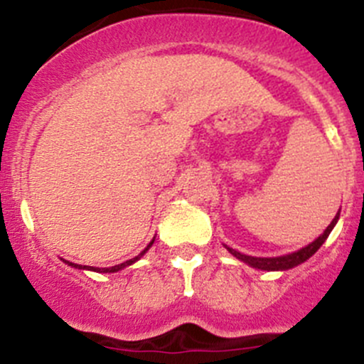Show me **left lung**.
I'll return each mask as SVG.
<instances>
[{"label":"left lung","instance_id":"obj_1","mask_svg":"<svg viewBox=\"0 0 364 364\" xmlns=\"http://www.w3.org/2000/svg\"><path fill=\"white\" fill-rule=\"evenodd\" d=\"M338 218H340V211L336 213V217L333 218V222H331L329 225H327L326 231L322 232V235L318 236V238L315 240V242H311L309 245L302 247L301 250H297V252H291V254H287V256H277V257H254V256H247V254H242L238 252V250L231 249V247L225 245V249L229 250V252L232 254L235 257H238L240 261H243V263H247L249 267L252 268H259V270H288V268H294L297 267V264L304 263L306 259H309V257L313 256V254L316 252V250L322 247V243L326 242L327 236L331 235V231H333V228L336 225Z\"/></svg>","mask_w":364,"mask_h":364}]
</instances>
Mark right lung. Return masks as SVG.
Listing matches in <instances>:
<instances>
[{
	"label": "right lung",
	"instance_id": "1",
	"mask_svg": "<svg viewBox=\"0 0 364 364\" xmlns=\"http://www.w3.org/2000/svg\"><path fill=\"white\" fill-rule=\"evenodd\" d=\"M153 243H154V238L151 240V243H149V245H147L146 249H144L142 252L139 254V256H135V257H133V259H128V261H124V263H121V264H115V267H110V268L85 267V264H76V263H70V261H65V259H63V261H65V263L69 264V267H73V268H80V270H81V268H83V270H94V272H101V274H112V272H119V270H122V268H126V267H129V264H133V263H135V261H139L140 257H142L144 254H146L147 250H149V247L153 245Z\"/></svg>",
	"mask_w": 364,
	"mask_h": 364
}]
</instances>
